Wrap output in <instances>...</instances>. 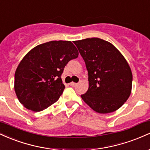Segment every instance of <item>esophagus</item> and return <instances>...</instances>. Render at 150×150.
Segmentation results:
<instances>
[{
  "mask_svg": "<svg viewBox=\"0 0 150 150\" xmlns=\"http://www.w3.org/2000/svg\"><path fill=\"white\" fill-rule=\"evenodd\" d=\"M77 85V83H75V82H70V85L72 86V87H75V86H76Z\"/></svg>",
  "mask_w": 150,
  "mask_h": 150,
  "instance_id": "esophagus-1",
  "label": "esophagus"
}]
</instances>
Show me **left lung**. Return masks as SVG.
I'll return each mask as SVG.
<instances>
[{"mask_svg":"<svg viewBox=\"0 0 150 150\" xmlns=\"http://www.w3.org/2000/svg\"><path fill=\"white\" fill-rule=\"evenodd\" d=\"M88 71L89 88L82 100L99 113L113 112L131 94L132 74L118 49L104 39L87 38L75 41Z\"/></svg>","mask_w":150,"mask_h":150,"instance_id":"obj_1","label":"left lung"}]
</instances>
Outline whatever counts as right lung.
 I'll use <instances>...</instances> for the list:
<instances>
[{
  "instance_id": "add662e5",
  "label": "right lung",
  "mask_w": 150,
  "mask_h": 150,
  "mask_svg": "<svg viewBox=\"0 0 150 150\" xmlns=\"http://www.w3.org/2000/svg\"><path fill=\"white\" fill-rule=\"evenodd\" d=\"M78 55L70 41H51L30 50L15 70L14 88L20 102L38 112L57 101L65 89L63 69Z\"/></svg>"
}]
</instances>
